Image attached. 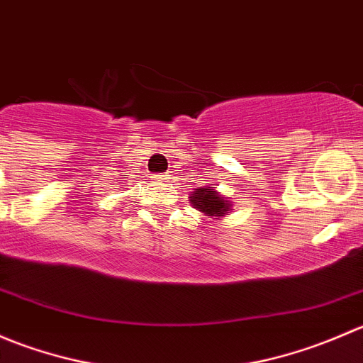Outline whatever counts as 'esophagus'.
Wrapping results in <instances>:
<instances>
[{
  "label": "esophagus",
  "mask_w": 363,
  "mask_h": 363,
  "mask_svg": "<svg viewBox=\"0 0 363 363\" xmlns=\"http://www.w3.org/2000/svg\"><path fill=\"white\" fill-rule=\"evenodd\" d=\"M160 182H168V179H170V177H168V175H160Z\"/></svg>",
  "instance_id": "esophagus-1"
}]
</instances>
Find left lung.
<instances>
[{
  "label": "left lung",
  "instance_id": "obj_1",
  "mask_svg": "<svg viewBox=\"0 0 363 363\" xmlns=\"http://www.w3.org/2000/svg\"><path fill=\"white\" fill-rule=\"evenodd\" d=\"M191 203L207 216H223L230 208L228 200H225L221 195H218V191L208 188L196 189V193H193L191 196Z\"/></svg>",
  "mask_w": 363,
  "mask_h": 363
}]
</instances>
